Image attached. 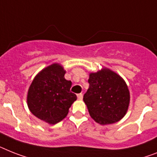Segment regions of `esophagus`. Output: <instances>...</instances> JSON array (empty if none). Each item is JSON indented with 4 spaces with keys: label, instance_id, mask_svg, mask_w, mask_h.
Listing matches in <instances>:
<instances>
[{
    "label": "esophagus",
    "instance_id": "esophagus-1",
    "mask_svg": "<svg viewBox=\"0 0 157 157\" xmlns=\"http://www.w3.org/2000/svg\"><path fill=\"white\" fill-rule=\"evenodd\" d=\"M77 96H78V100H82V98H83V94H78Z\"/></svg>",
    "mask_w": 157,
    "mask_h": 157
}]
</instances>
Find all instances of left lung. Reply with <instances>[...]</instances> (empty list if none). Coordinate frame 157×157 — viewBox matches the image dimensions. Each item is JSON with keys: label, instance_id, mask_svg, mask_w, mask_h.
Here are the masks:
<instances>
[{"label": "left lung", "instance_id": "obj_1", "mask_svg": "<svg viewBox=\"0 0 157 157\" xmlns=\"http://www.w3.org/2000/svg\"><path fill=\"white\" fill-rule=\"evenodd\" d=\"M89 88L83 101L90 117L101 125L120 121L130 103V92L122 77L103 67L89 75Z\"/></svg>", "mask_w": 157, "mask_h": 157}]
</instances>
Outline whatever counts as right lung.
<instances>
[{
    "instance_id": "1",
    "label": "right lung",
    "mask_w": 157,
    "mask_h": 157,
    "mask_svg": "<svg viewBox=\"0 0 157 157\" xmlns=\"http://www.w3.org/2000/svg\"><path fill=\"white\" fill-rule=\"evenodd\" d=\"M66 71L59 63L45 67L35 76L27 93V105L31 113L49 124L63 120L77 99L71 92V81L64 75Z\"/></svg>"
}]
</instances>
